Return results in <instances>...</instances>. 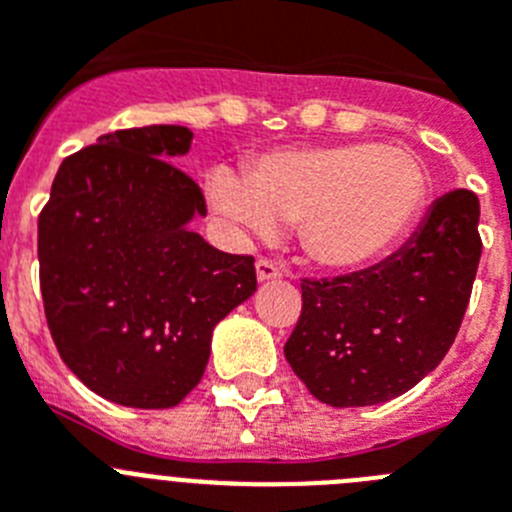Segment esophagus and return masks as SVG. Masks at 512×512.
I'll return each mask as SVG.
<instances>
[{
	"mask_svg": "<svg viewBox=\"0 0 512 512\" xmlns=\"http://www.w3.org/2000/svg\"><path fill=\"white\" fill-rule=\"evenodd\" d=\"M256 277H259V282H274V279L282 277V266L274 264L271 259H259L256 261Z\"/></svg>",
	"mask_w": 512,
	"mask_h": 512,
	"instance_id": "34e87169",
	"label": "esophagus"
}]
</instances>
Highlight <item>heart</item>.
I'll return each mask as SVG.
<instances>
[{"mask_svg":"<svg viewBox=\"0 0 512 512\" xmlns=\"http://www.w3.org/2000/svg\"><path fill=\"white\" fill-rule=\"evenodd\" d=\"M207 194L238 233L266 238L279 223H297L312 261L361 269L410 233L428 176L413 151L356 140L266 153L246 176L217 169Z\"/></svg>","mask_w":512,"mask_h":512,"instance_id":"obj_1","label":"heart"}]
</instances>
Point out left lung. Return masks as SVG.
<instances>
[{
  "mask_svg": "<svg viewBox=\"0 0 512 512\" xmlns=\"http://www.w3.org/2000/svg\"><path fill=\"white\" fill-rule=\"evenodd\" d=\"M477 223V194L454 189L390 259L302 279V312L284 356L312 397L330 408L379 405L441 364L477 277Z\"/></svg>",
  "mask_w": 512,
  "mask_h": 512,
  "instance_id": "8db88e82",
  "label": "left lung"
}]
</instances>
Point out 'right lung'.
<instances>
[{
    "label": "right lung",
    "mask_w": 512,
    "mask_h": 512,
    "mask_svg": "<svg viewBox=\"0 0 512 512\" xmlns=\"http://www.w3.org/2000/svg\"><path fill=\"white\" fill-rule=\"evenodd\" d=\"M182 125L115 130L63 158L38 217L40 292L63 364L104 400L174 408L200 384L212 330L256 292L253 256L189 230L202 189L171 161Z\"/></svg>",
    "instance_id": "right-lung-1"
}]
</instances>
